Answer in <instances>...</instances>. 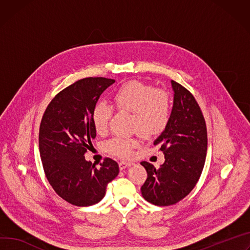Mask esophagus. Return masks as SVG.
Wrapping results in <instances>:
<instances>
[{
    "mask_svg": "<svg viewBox=\"0 0 250 250\" xmlns=\"http://www.w3.org/2000/svg\"><path fill=\"white\" fill-rule=\"evenodd\" d=\"M132 166V163H128V162H121L119 164V167H120V169H125L128 167H131Z\"/></svg>",
    "mask_w": 250,
    "mask_h": 250,
    "instance_id": "34e87169",
    "label": "esophagus"
}]
</instances>
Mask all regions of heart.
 Segmentation results:
<instances>
[{
    "label": "heart",
    "mask_w": 250,
    "mask_h": 250,
    "mask_svg": "<svg viewBox=\"0 0 250 250\" xmlns=\"http://www.w3.org/2000/svg\"><path fill=\"white\" fill-rule=\"evenodd\" d=\"M112 103L120 110L133 112L131 128L146 138L161 134L168 125L171 106L167 94L163 89L139 81L122 84L111 96ZM113 108L104 102H98L92 110L93 125L98 133L106 131ZM139 140L133 137H117L104 144L106 151L120 157H129Z\"/></svg>",
    "instance_id": "obj_1"
}]
</instances>
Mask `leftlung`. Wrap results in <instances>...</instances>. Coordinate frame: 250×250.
I'll list each match as a JSON object with an SVG mask.
<instances>
[{
    "label": "left lung",
    "instance_id": "8db88e82",
    "mask_svg": "<svg viewBox=\"0 0 250 250\" xmlns=\"http://www.w3.org/2000/svg\"><path fill=\"white\" fill-rule=\"evenodd\" d=\"M173 105L168 125L153 145L165 153V163L155 168L142 162L147 177L142 187L144 198L158 207L171 206L195 187L206 163L208 131L202 111L185 86L171 81Z\"/></svg>",
    "mask_w": 250,
    "mask_h": 250
}]
</instances>
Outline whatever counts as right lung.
Instances as JSON below:
<instances>
[{"mask_svg":"<svg viewBox=\"0 0 250 250\" xmlns=\"http://www.w3.org/2000/svg\"><path fill=\"white\" fill-rule=\"evenodd\" d=\"M115 82L106 78L82 79L60 92L42 116L39 148L44 174L58 195L73 206L100 202L107 184L119 174V165L111 158H104L100 168L84 158L97 135L93 107Z\"/></svg>","mask_w":250,"mask_h":250,"instance_id":"right-lung-1","label":"right lung"}]
</instances>
